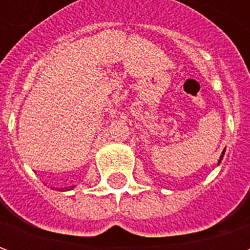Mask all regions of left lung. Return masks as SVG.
Wrapping results in <instances>:
<instances>
[{
	"mask_svg": "<svg viewBox=\"0 0 250 250\" xmlns=\"http://www.w3.org/2000/svg\"><path fill=\"white\" fill-rule=\"evenodd\" d=\"M224 154H225V150H224V151H222V154H221V157H220V161H218V163H220L221 161H222V158H224Z\"/></svg>",
	"mask_w": 250,
	"mask_h": 250,
	"instance_id": "obj_1",
	"label": "left lung"
}]
</instances>
